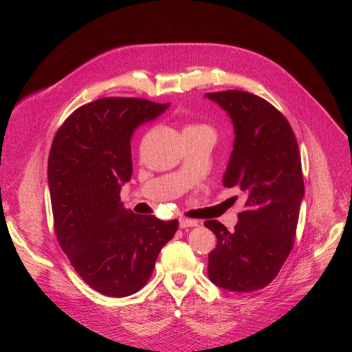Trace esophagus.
Instances as JSON below:
<instances>
[{"mask_svg": "<svg viewBox=\"0 0 352 352\" xmlns=\"http://www.w3.org/2000/svg\"><path fill=\"white\" fill-rule=\"evenodd\" d=\"M179 225L182 229H186V228H194V226H198L199 222L197 219H190V218H180L179 219Z\"/></svg>", "mask_w": 352, "mask_h": 352, "instance_id": "esophagus-1", "label": "esophagus"}]
</instances>
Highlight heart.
<instances>
[{"mask_svg":"<svg viewBox=\"0 0 352 352\" xmlns=\"http://www.w3.org/2000/svg\"><path fill=\"white\" fill-rule=\"evenodd\" d=\"M186 129H191V130H206V131L212 133V129H211L210 126H207V124H191V126H188V127H186Z\"/></svg>","mask_w":352,"mask_h":352,"instance_id":"1","label":"heart"}]
</instances>
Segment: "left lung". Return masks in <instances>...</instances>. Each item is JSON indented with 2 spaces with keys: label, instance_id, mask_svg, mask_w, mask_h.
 I'll return each instance as SVG.
<instances>
[{
  "label": "left lung",
  "instance_id": "8db88e82",
  "mask_svg": "<svg viewBox=\"0 0 352 352\" xmlns=\"http://www.w3.org/2000/svg\"><path fill=\"white\" fill-rule=\"evenodd\" d=\"M228 112L234 144L223 186L245 195V208L229 232L206 221L217 237L208 278L221 289L250 293L270 285L294 245L305 192L301 155L287 119L268 101L244 91L206 94Z\"/></svg>",
  "mask_w": 352,
  "mask_h": 352
}]
</instances>
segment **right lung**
I'll return each mask as SVG.
<instances>
[{
	"instance_id": "right-lung-1",
	"label": "right lung",
	"mask_w": 352,
	"mask_h": 352,
	"mask_svg": "<svg viewBox=\"0 0 352 352\" xmlns=\"http://www.w3.org/2000/svg\"><path fill=\"white\" fill-rule=\"evenodd\" d=\"M169 107L104 98L77 108L56 131L49 155L54 228L62 251L94 290L122 298L151 278L179 221L126 210L120 190L131 179L135 130Z\"/></svg>"
}]
</instances>
